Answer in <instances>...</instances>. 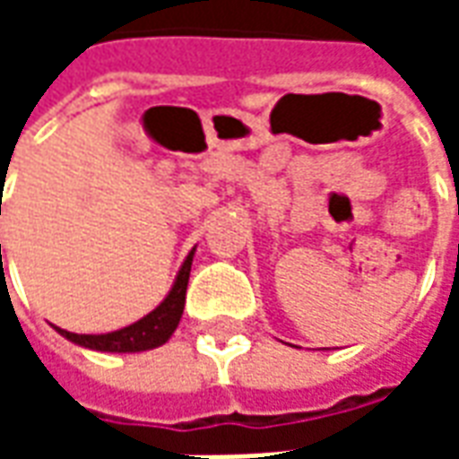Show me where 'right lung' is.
<instances>
[{
  "label": "right lung",
  "mask_w": 459,
  "mask_h": 459,
  "mask_svg": "<svg viewBox=\"0 0 459 459\" xmlns=\"http://www.w3.org/2000/svg\"><path fill=\"white\" fill-rule=\"evenodd\" d=\"M191 260H194V250L184 260L179 275H177V282L171 285L169 295L164 298V302L157 309H152L147 317H142L140 322H134L130 327L117 329V332H110V334H74V332H65V329H56L65 339H71V342L85 346V349H95V351L132 354V351H147V349L161 346L174 334V329H177L181 319V312H184Z\"/></svg>",
  "instance_id": "1"
}]
</instances>
